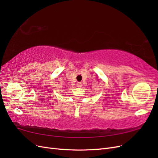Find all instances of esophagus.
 <instances>
[{"label":"esophagus","instance_id":"1","mask_svg":"<svg viewBox=\"0 0 158 158\" xmlns=\"http://www.w3.org/2000/svg\"><path fill=\"white\" fill-rule=\"evenodd\" d=\"M76 87H78V88H81V87H82V83H81V82H78L77 84H76Z\"/></svg>","mask_w":158,"mask_h":158}]
</instances>
